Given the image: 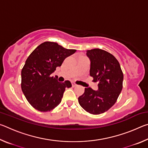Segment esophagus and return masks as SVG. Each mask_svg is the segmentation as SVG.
<instances>
[{
  "mask_svg": "<svg viewBox=\"0 0 148 148\" xmlns=\"http://www.w3.org/2000/svg\"><path fill=\"white\" fill-rule=\"evenodd\" d=\"M72 87H74L77 86V85H76V84H75V83H74V82H72Z\"/></svg>",
  "mask_w": 148,
  "mask_h": 148,
  "instance_id": "34e87169",
  "label": "esophagus"
}]
</instances>
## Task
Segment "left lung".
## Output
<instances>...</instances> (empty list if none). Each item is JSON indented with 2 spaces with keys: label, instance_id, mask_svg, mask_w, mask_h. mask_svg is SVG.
Instances as JSON below:
<instances>
[{
  "label": "left lung",
  "instance_id": "left-lung-1",
  "mask_svg": "<svg viewBox=\"0 0 148 148\" xmlns=\"http://www.w3.org/2000/svg\"><path fill=\"white\" fill-rule=\"evenodd\" d=\"M86 55L91 62L90 76L99 82L98 90L85 88L78 102L90 114H102L116 103L123 88V74L118 61L108 52L93 49L87 50Z\"/></svg>",
  "mask_w": 148,
  "mask_h": 148
}]
</instances>
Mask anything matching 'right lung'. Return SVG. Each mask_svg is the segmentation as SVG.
<instances>
[{
    "mask_svg": "<svg viewBox=\"0 0 148 148\" xmlns=\"http://www.w3.org/2000/svg\"><path fill=\"white\" fill-rule=\"evenodd\" d=\"M76 51L65 49L56 42H45L27 58L21 71V89L35 109L51 111L61 103L65 88L71 87L72 84L69 80L58 82V77L51 74Z\"/></svg>",
    "mask_w": 148,
    "mask_h": 148,
    "instance_id": "right-lung-1",
    "label": "right lung"
}]
</instances>
